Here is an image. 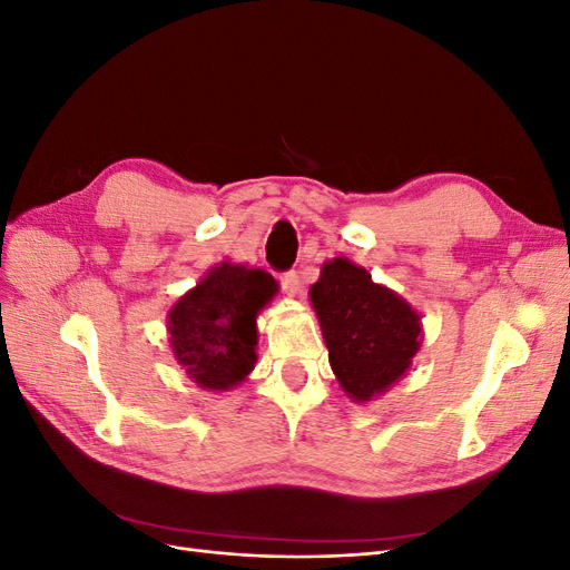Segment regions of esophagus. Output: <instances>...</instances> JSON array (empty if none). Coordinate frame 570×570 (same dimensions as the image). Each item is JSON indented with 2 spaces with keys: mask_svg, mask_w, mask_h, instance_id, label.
Listing matches in <instances>:
<instances>
[{
  "mask_svg": "<svg viewBox=\"0 0 570 570\" xmlns=\"http://www.w3.org/2000/svg\"><path fill=\"white\" fill-rule=\"evenodd\" d=\"M281 285H283V289L287 292L289 297H295L297 292H299V275H297L295 271L283 273V275H281Z\"/></svg>",
  "mask_w": 570,
  "mask_h": 570,
  "instance_id": "esophagus-1",
  "label": "esophagus"
}]
</instances>
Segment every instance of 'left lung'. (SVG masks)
Returning <instances> with one entry per match:
<instances>
[{
    "mask_svg": "<svg viewBox=\"0 0 570 570\" xmlns=\"http://www.w3.org/2000/svg\"><path fill=\"white\" fill-rule=\"evenodd\" d=\"M342 392L368 404L409 373L423 344L421 314L402 295L375 283L364 266L335 256L308 287Z\"/></svg>",
    "mask_w": 570,
    "mask_h": 570,
    "instance_id": "1",
    "label": "left lung"
}]
</instances>
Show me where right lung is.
Wrapping results in <instances>:
<instances>
[{
	"instance_id": "1",
	"label": "right lung",
	"mask_w": 570,
	"mask_h": 570,
	"mask_svg": "<svg viewBox=\"0 0 570 570\" xmlns=\"http://www.w3.org/2000/svg\"><path fill=\"white\" fill-rule=\"evenodd\" d=\"M262 268L220 262L168 308L166 331L187 377L206 392H228L256 364V318L278 295Z\"/></svg>"
}]
</instances>
